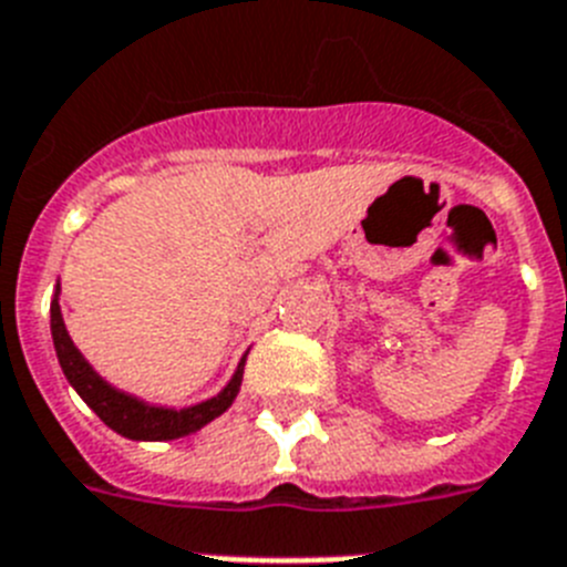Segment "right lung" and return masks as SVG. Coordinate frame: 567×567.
<instances>
[{
	"label": "right lung",
	"instance_id": "obj_1",
	"mask_svg": "<svg viewBox=\"0 0 567 567\" xmlns=\"http://www.w3.org/2000/svg\"><path fill=\"white\" fill-rule=\"evenodd\" d=\"M51 340H54L56 360H60V369H63L71 389L83 398L85 406L92 409L109 430L130 437V441H175V437L193 435V432H198L210 421H216L218 415H225L227 409L233 406V401H236V394H239L247 360L245 351L233 378L227 380V386L202 403L175 409L141 401L135 394L121 392L109 380L100 378L92 369V363L80 354V349L69 337L63 311H60V282H56L54 299H51Z\"/></svg>",
	"mask_w": 567,
	"mask_h": 567
}]
</instances>
